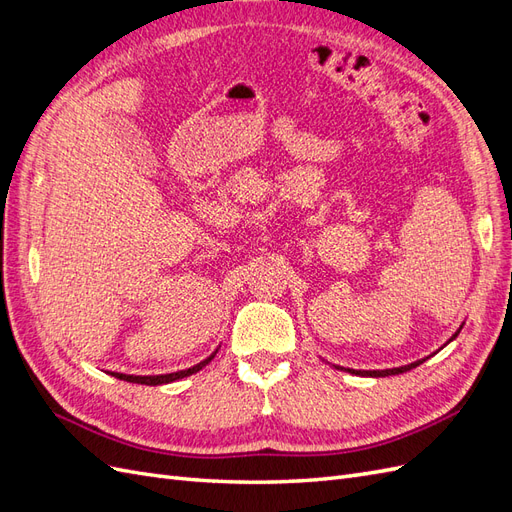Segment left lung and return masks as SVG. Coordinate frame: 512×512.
<instances>
[{
    "mask_svg": "<svg viewBox=\"0 0 512 512\" xmlns=\"http://www.w3.org/2000/svg\"><path fill=\"white\" fill-rule=\"evenodd\" d=\"M463 329V324H461V327L457 329V333L451 337V339H448V342H453V339L459 335V331ZM446 342V344H448ZM444 344V346H446ZM425 359H421V361H414V363H410V365H401V367H393V369H374V371H361V369H346L348 371V374H356V376H369V378H384V376H395V374H404V371H410V369H414V367H418V365H421ZM337 369H344V367H339V365H335Z\"/></svg>",
    "mask_w": 512,
    "mask_h": 512,
    "instance_id": "left-lung-1",
    "label": "left lung"
}]
</instances>
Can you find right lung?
<instances>
[{
  "mask_svg": "<svg viewBox=\"0 0 512 512\" xmlns=\"http://www.w3.org/2000/svg\"><path fill=\"white\" fill-rule=\"evenodd\" d=\"M218 354V350H215L211 356H207L205 361L196 363L194 367L190 369H181V371H175V374H162V376H128V374H117V371H113V376L119 378V380H126V382H134V384H147V386H158V384H168V382H175V380H181V378H188L192 374H196V371L203 369L205 365L211 363L213 356Z\"/></svg>",
  "mask_w": 512,
  "mask_h": 512,
  "instance_id": "1",
  "label": "right lung"
}]
</instances>
